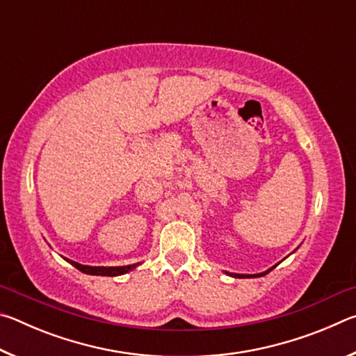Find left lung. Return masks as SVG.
<instances>
[{
  "mask_svg": "<svg viewBox=\"0 0 356 356\" xmlns=\"http://www.w3.org/2000/svg\"><path fill=\"white\" fill-rule=\"evenodd\" d=\"M273 268H270L268 272H272ZM268 272H265V273H268ZM265 273H261V275H232V276H236V278H250V276H264Z\"/></svg>",
  "mask_w": 356,
  "mask_h": 356,
  "instance_id": "1",
  "label": "left lung"
}]
</instances>
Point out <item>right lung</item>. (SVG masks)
Instances as JSON below:
<instances>
[{
	"label": "right lung",
	"instance_id": "1",
	"mask_svg": "<svg viewBox=\"0 0 356 356\" xmlns=\"http://www.w3.org/2000/svg\"><path fill=\"white\" fill-rule=\"evenodd\" d=\"M69 261V259H67ZM75 268L80 270V272L86 273V275H99V276H118V275H124L127 272H131L136 267V264L134 265H125V267H89V265H81L76 264L74 261H69Z\"/></svg>",
	"mask_w": 356,
	"mask_h": 356
}]
</instances>
